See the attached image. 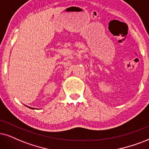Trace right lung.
<instances>
[{"label": "right lung", "mask_w": 149, "mask_h": 149, "mask_svg": "<svg viewBox=\"0 0 149 149\" xmlns=\"http://www.w3.org/2000/svg\"><path fill=\"white\" fill-rule=\"evenodd\" d=\"M28 108H30V109H35V108H31V107H27Z\"/></svg>", "instance_id": "obj_1"}]
</instances>
